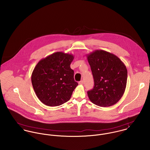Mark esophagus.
<instances>
[{
  "label": "esophagus",
  "instance_id": "esophagus-1",
  "mask_svg": "<svg viewBox=\"0 0 150 150\" xmlns=\"http://www.w3.org/2000/svg\"><path fill=\"white\" fill-rule=\"evenodd\" d=\"M79 84H80V85H83V84H84V81L83 80H81V81H80V82H79Z\"/></svg>",
  "mask_w": 150,
  "mask_h": 150
}]
</instances>
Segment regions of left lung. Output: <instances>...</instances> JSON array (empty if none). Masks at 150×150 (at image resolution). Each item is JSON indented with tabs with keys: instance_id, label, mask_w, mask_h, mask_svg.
<instances>
[{
	"instance_id": "1",
	"label": "left lung",
	"mask_w": 150,
	"mask_h": 150,
	"mask_svg": "<svg viewBox=\"0 0 150 150\" xmlns=\"http://www.w3.org/2000/svg\"><path fill=\"white\" fill-rule=\"evenodd\" d=\"M86 57L94 79L93 88L87 92L89 100L101 107L115 105L125 91V65L118 57L104 50H95Z\"/></svg>"
}]
</instances>
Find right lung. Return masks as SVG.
<instances>
[{"label":"right lung","mask_w":150,"mask_h":150,"mask_svg":"<svg viewBox=\"0 0 150 150\" xmlns=\"http://www.w3.org/2000/svg\"><path fill=\"white\" fill-rule=\"evenodd\" d=\"M73 59L72 54L57 52L36 64L31 80L38 98L43 104L58 106L70 100L78 86L70 66Z\"/></svg>","instance_id":"right-lung-1"}]
</instances>
